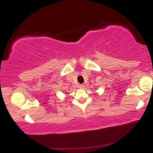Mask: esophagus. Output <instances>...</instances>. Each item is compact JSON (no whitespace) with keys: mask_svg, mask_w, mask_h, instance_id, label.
Listing matches in <instances>:
<instances>
[{"mask_svg":"<svg viewBox=\"0 0 153 153\" xmlns=\"http://www.w3.org/2000/svg\"><path fill=\"white\" fill-rule=\"evenodd\" d=\"M84 87H85V85H82V84H80V85H79V86H78L79 88H80V89L84 88Z\"/></svg>","mask_w":153,"mask_h":153,"instance_id":"esophagus-1","label":"esophagus"}]
</instances>
